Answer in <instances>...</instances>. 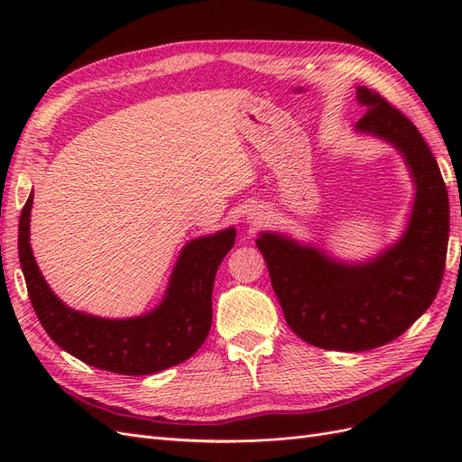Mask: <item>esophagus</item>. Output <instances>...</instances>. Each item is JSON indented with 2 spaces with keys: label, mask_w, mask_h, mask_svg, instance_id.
<instances>
[{
  "label": "esophagus",
  "mask_w": 462,
  "mask_h": 462,
  "mask_svg": "<svg viewBox=\"0 0 462 462\" xmlns=\"http://www.w3.org/2000/svg\"><path fill=\"white\" fill-rule=\"evenodd\" d=\"M250 223H253V226H256V223H260V219H262V216L260 214H248V217H246Z\"/></svg>",
  "instance_id": "34e87169"
}]
</instances>
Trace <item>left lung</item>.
Instances as JSON below:
<instances>
[{"instance_id":"left-lung-1","label":"left lung","mask_w":462,"mask_h":462,"mask_svg":"<svg viewBox=\"0 0 462 462\" xmlns=\"http://www.w3.org/2000/svg\"><path fill=\"white\" fill-rule=\"evenodd\" d=\"M366 106L356 131L393 144L414 177L416 199L402 239L360 265L335 262L314 246L262 233L275 297L289 328L328 351H370L397 339L436 299L449 241V199L436 158L414 123L385 97L358 87Z\"/></svg>"}]
</instances>
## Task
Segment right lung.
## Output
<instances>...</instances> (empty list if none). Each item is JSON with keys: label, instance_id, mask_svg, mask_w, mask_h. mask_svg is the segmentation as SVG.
<instances>
[{"label": "right lung", "instance_id": "obj_1", "mask_svg": "<svg viewBox=\"0 0 462 462\" xmlns=\"http://www.w3.org/2000/svg\"><path fill=\"white\" fill-rule=\"evenodd\" d=\"M31 192L19 221V260L42 328L63 351L87 365L123 375H146L180 365L199 351L212 328V289L235 229L190 241L180 253L165 299L156 310L106 319L65 306L42 277L32 248Z\"/></svg>", "mask_w": 462, "mask_h": 462}]
</instances>
